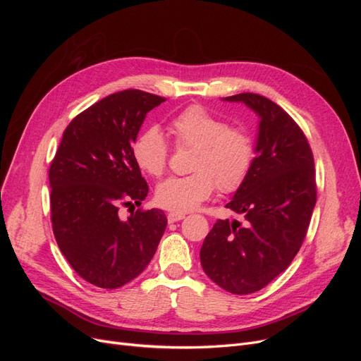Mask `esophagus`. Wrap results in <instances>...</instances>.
<instances>
[{
    "mask_svg": "<svg viewBox=\"0 0 361 361\" xmlns=\"http://www.w3.org/2000/svg\"><path fill=\"white\" fill-rule=\"evenodd\" d=\"M183 218H185V214H174V212H171V214H169V215H167V220H169V223H170V224H173V223H178V221L183 220Z\"/></svg>",
    "mask_w": 361,
    "mask_h": 361,
    "instance_id": "esophagus-1",
    "label": "esophagus"
}]
</instances>
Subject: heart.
<instances>
[{
  "mask_svg": "<svg viewBox=\"0 0 361 361\" xmlns=\"http://www.w3.org/2000/svg\"><path fill=\"white\" fill-rule=\"evenodd\" d=\"M180 146L195 147L190 176H173L157 187L155 199L174 214L194 211L212 195L215 185L223 192H233L245 182L255 161V141L244 128L227 126L223 118L200 105H191L170 123ZM138 169L158 178L167 167L169 145L158 126L140 133L133 145Z\"/></svg>",
  "mask_w": 361,
  "mask_h": 361,
  "instance_id": "obj_1",
  "label": "heart"
}]
</instances>
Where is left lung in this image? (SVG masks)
<instances>
[{
  "mask_svg": "<svg viewBox=\"0 0 361 361\" xmlns=\"http://www.w3.org/2000/svg\"><path fill=\"white\" fill-rule=\"evenodd\" d=\"M223 101L241 102L259 117L253 166L226 204L247 226L216 220L200 264L218 286L247 295L265 288L298 253L316 203L314 162L302 130L277 104L255 93Z\"/></svg>",
  "mask_w": 361,
  "mask_h": 361,
  "instance_id": "obj_1",
  "label": "left lung"
}]
</instances>
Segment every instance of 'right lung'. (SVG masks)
Segmentation results:
<instances>
[{
    "label": "right lung",
    "mask_w": 361,
    "mask_h": 361,
    "mask_svg": "<svg viewBox=\"0 0 361 361\" xmlns=\"http://www.w3.org/2000/svg\"><path fill=\"white\" fill-rule=\"evenodd\" d=\"M164 101L141 90L104 97L69 123L51 164L54 236L76 274L97 288L117 289L138 277L167 227L161 209L118 216L122 204L147 197L133 145L147 113Z\"/></svg>",
    "instance_id": "right-lung-1"
}]
</instances>
